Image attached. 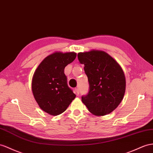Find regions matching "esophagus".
<instances>
[{
    "label": "esophagus",
    "mask_w": 153,
    "mask_h": 153,
    "mask_svg": "<svg viewBox=\"0 0 153 153\" xmlns=\"http://www.w3.org/2000/svg\"><path fill=\"white\" fill-rule=\"evenodd\" d=\"M75 91H76V93L77 95H79V88H78V87L76 88H75Z\"/></svg>",
    "instance_id": "esophagus-1"
}]
</instances>
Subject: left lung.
<instances>
[{"instance_id":"left-lung-1","label":"left lung","mask_w":153,"mask_h":153,"mask_svg":"<svg viewBox=\"0 0 153 153\" xmlns=\"http://www.w3.org/2000/svg\"><path fill=\"white\" fill-rule=\"evenodd\" d=\"M78 60L84 65L89 91L81 100L93 114L105 116L112 112L122 101L125 77L119 64L106 52L99 50L79 52Z\"/></svg>"}]
</instances>
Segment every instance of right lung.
<instances>
[{"label": "right lung", "instance_id": "right-lung-1", "mask_svg": "<svg viewBox=\"0 0 153 153\" xmlns=\"http://www.w3.org/2000/svg\"><path fill=\"white\" fill-rule=\"evenodd\" d=\"M74 52H55L47 56L35 72L32 92L39 106L52 116L65 112L76 94L67 84L64 70L75 59Z\"/></svg>", "mask_w": 153, "mask_h": 153}]
</instances>
